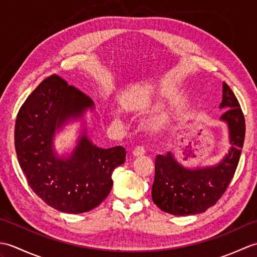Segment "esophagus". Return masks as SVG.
Masks as SVG:
<instances>
[{"mask_svg":"<svg viewBox=\"0 0 257 257\" xmlns=\"http://www.w3.org/2000/svg\"><path fill=\"white\" fill-rule=\"evenodd\" d=\"M145 154H146V150L144 147H137V148H135L133 151L134 157H143Z\"/></svg>","mask_w":257,"mask_h":257,"instance_id":"34e87169","label":"esophagus"}]
</instances>
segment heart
<instances>
[{"instance_id": "1", "label": "heart", "mask_w": 257, "mask_h": 257, "mask_svg": "<svg viewBox=\"0 0 257 257\" xmlns=\"http://www.w3.org/2000/svg\"><path fill=\"white\" fill-rule=\"evenodd\" d=\"M159 101L158 100H148V101H144V102H139V103H135V105L132 106L133 110L138 113H144L148 110H151V109L157 108L159 106ZM114 119L117 120V118L114 117ZM171 119H170V114L167 111H159L157 114H155L148 122H147V128H148L150 132H162V130L167 129L169 125H170Z\"/></svg>"}]
</instances>
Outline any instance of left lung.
Instances as JSON below:
<instances>
[{
    "instance_id": "left-lung-1",
    "label": "left lung",
    "mask_w": 257,
    "mask_h": 257,
    "mask_svg": "<svg viewBox=\"0 0 257 257\" xmlns=\"http://www.w3.org/2000/svg\"><path fill=\"white\" fill-rule=\"evenodd\" d=\"M220 119L226 122L232 145L228 154L215 166L188 169L174 159L171 152L156 158L152 201L163 212L173 215H193L214 205L235 173L245 138V119L237 98L223 83Z\"/></svg>"
}]
</instances>
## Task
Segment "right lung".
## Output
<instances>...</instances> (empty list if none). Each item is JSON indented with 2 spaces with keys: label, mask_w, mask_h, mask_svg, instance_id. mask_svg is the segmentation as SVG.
<instances>
[{
  "label": "right lung",
  "mask_w": 257,
  "mask_h": 257,
  "mask_svg": "<svg viewBox=\"0 0 257 257\" xmlns=\"http://www.w3.org/2000/svg\"><path fill=\"white\" fill-rule=\"evenodd\" d=\"M92 110L94 102L57 75L44 79L27 97L15 121V150L32 190L61 212H88L107 198L112 171L125 159L123 147L98 148L85 132L68 157L54 150L56 130Z\"/></svg>",
  "instance_id": "add662e5"
}]
</instances>
